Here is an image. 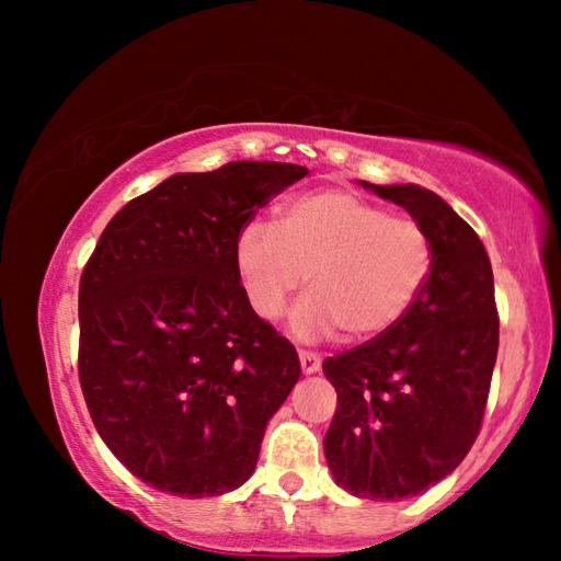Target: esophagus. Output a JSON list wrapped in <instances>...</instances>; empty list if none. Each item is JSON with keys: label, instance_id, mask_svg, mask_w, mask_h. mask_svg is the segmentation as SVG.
Listing matches in <instances>:
<instances>
[{"label": "esophagus", "instance_id": "34e87169", "mask_svg": "<svg viewBox=\"0 0 561 561\" xmlns=\"http://www.w3.org/2000/svg\"><path fill=\"white\" fill-rule=\"evenodd\" d=\"M299 364L304 374H317L321 368V358L314 354V351H299Z\"/></svg>", "mask_w": 561, "mask_h": 561}]
</instances>
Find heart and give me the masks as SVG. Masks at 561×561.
I'll return each mask as SVG.
<instances>
[{
  "label": "heart",
  "mask_w": 561,
  "mask_h": 561,
  "mask_svg": "<svg viewBox=\"0 0 561 561\" xmlns=\"http://www.w3.org/2000/svg\"><path fill=\"white\" fill-rule=\"evenodd\" d=\"M234 270L262 319H277L309 284L294 311L301 339L341 329L348 341L374 339L403 319L433 270L425 227L351 190L324 187L294 197L277 225L247 222L234 237Z\"/></svg>",
  "instance_id": "1"
}]
</instances>
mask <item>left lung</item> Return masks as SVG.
<instances>
[{
    "label": "left lung",
    "instance_id": "obj_1",
    "mask_svg": "<svg viewBox=\"0 0 561 561\" xmlns=\"http://www.w3.org/2000/svg\"><path fill=\"white\" fill-rule=\"evenodd\" d=\"M433 242V270L403 319L324 358L339 403L324 453L351 495L401 500L428 490L470 453L500 344L492 264L472 227L431 190L371 185Z\"/></svg>",
    "mask_w": 561,
    "mask_h": 561
}]
</instances>
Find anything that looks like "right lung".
<instances>
[{"mask_svg":"<svg viewBox=\"0 0 561 561\" xmlns=\"http://www.w3.org/2000/svg\"><path fill=\"white\" fill-rule=\"evenodd\" d=\"M304 175L234 160L168 178L113 217L83 267L81 391L103 443L150 488H240L299 381L297 348L244 297L234 237Z\"/></svg>","mask_w":561,"mask_h":561,"instance_id":"1","label":"right lung"}]
</instances>
